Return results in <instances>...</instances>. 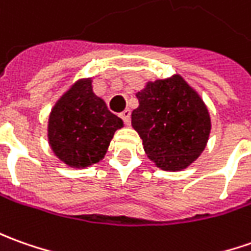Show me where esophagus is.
<instances>
[{
  "label": "esophagus",
  "mask_w": 251,
  "mask_h": 251,
  "mask_svg": "<svg viewBox=\"0 0 251 251\" xmlns=\"http://www.w3.org/2000/svg\"><path fill=\"white\" fill-rule=\"evenodd\" d=\"M130 114H132L130 110H125V111L121 114V117H122V119H124V122H125L126 125L130 124Z\"/></svg>",
  "instance_id": "esophagus-1"
}]
</instances>
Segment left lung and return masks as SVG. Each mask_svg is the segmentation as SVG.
I'll use <instances>...</instances> for the list:
<instances>
[{
  "instance_id": "obj_1",
  "label": "left lung",
  "mask_w": 251,
  "mask_h": 251,
  "mask_svg": "<svg viewBox=\"0 0 251 251\" xmlns=\"http://www.w3.org/2000/svg\"><path fill=\"white\" fill-rule=\"evenodd\" d=\"M132 126L147 156L162 170L188 168L203 152L211 122L203 100L178 74L137 92Z\"/></svg>"
}]
</instances>
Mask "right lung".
<instances>
[{
	"label": "right lung",
	"mask_w": 251,
	"mask_h": 251,
	"mask_svg": "<svg viewBox=\"0 0 251 251\" xmlns=\"http://www.w3.org/2000/svg\"><path fill=\"white\" fill-rule=\"evenodd\" d=\"M122 126V119L93 93L92 78H85L56 101L48 121V140L67 166L86 168L103 159L114 133Z\"/></svg>",
	"instance_id": "1"
}]
</instances>
